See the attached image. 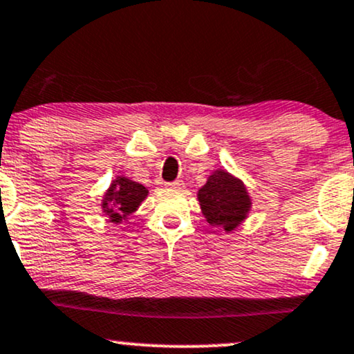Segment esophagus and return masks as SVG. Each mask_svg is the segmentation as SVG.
<instances>
[{"label":"esophagus","instance_id":"1","mask_svg":"<svg viewBox=\"0 0 354 354\" xmlns=\"http://www.w3.org/2000/svg\"><path fill=\"white\" fill-rule=\"evenodd\" d=\"M165 187L170 190H182L184 189V182L182 180H176V182H169V184H165Z\"/></svg>","mask_w":354,"mask_h":354}]
</instances>
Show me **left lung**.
Wrapping results in <instances>:
<instances>
[{"label": "left lung", "instance_id": "left-lung-1", "mask_svg": "<svg viewBox=\"0 0 354 354\" xmlns=\"http://www.w3.org/2000/svg\"><path fill=\"white\" fill-rule=\"evenodd\" d=\"M203 216L213 228L233 231L246 218L251 198L239 178L226 170H215L198 190Z\"/></svg>", "mask_w": 354, "mask_h": 354}]
</instances>
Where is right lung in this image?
I'll return each mask as SVG.
<instances>
[{"instance_id": "1", "label": "right lung", "mask_w": 354, "mask_h": 354, "mask_svg": "<svg viewBox=\"0 0 354 354\" xmlns=\"http://www.w3.org/2000/svg\"><path fill=\"white\" fill-rule=\"evenodd\" d=\"M146 197V187L126 177H118L104 194L102 202L103 213L110 218L111 223H121L131 213L138 210V207Z\"/></svg>"}]
</instances>
